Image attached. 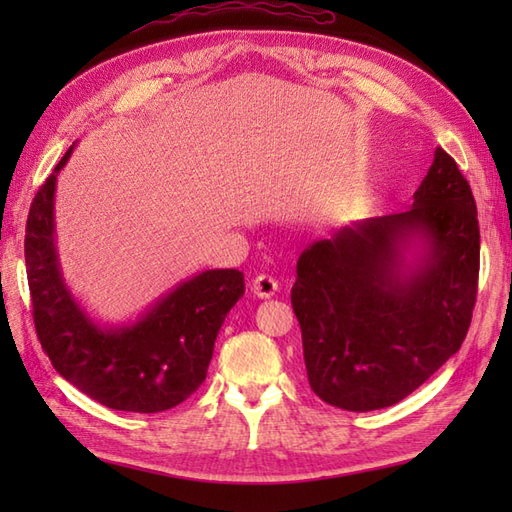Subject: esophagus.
I'll return each instance as SVG.
<instances>
[{
    "instance_id": "esophagus-1",
    "label": "esophagus",
    "mask_w": 512,
    "mask_h": 512,
    "mask_svg": "<svg viewBox=\"0 0 512 512\" xmlns=\"http://www.w3.org/2000/svg\"><path fill=\"white\" fill-rule=\"evenodd\" d=\"M250 288H253V292L259 299H270L277 292L279 284H277V279L273 275H257L253 279V286H250Z\"/></svg>"
}]
</instances>
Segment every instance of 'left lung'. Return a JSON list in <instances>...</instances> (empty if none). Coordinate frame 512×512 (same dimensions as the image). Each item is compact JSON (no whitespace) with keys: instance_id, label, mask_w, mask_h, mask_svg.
<instances>
[{"instance_id":"1","label":"left lung","mask_w":512,"mask_h":512,"mask_svg":"<svg viewBox=\"0 0 512 512\" xmlns=\"http://www.w3.org/2000/svg\"><path fill=\"white\" fill-rule=\"evenodd\" d=\"M413 238L423 257H401ZM480 224L469 182L436 149L413 206L343 226L303 250L292 286L314 394L345 411L391 407L460 350L469 332Z\"/></svg>"}]
</instances>
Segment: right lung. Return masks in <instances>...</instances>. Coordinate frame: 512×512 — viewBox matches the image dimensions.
<instances>
[{
	"mask_svg": "<svg viewBox=\"0 0 512 512\" xmlns=\"http://www.w3.org/2000/svg\"><path fill=\"white\" fill-rule=\"evenodd\" d=\"M72 147L41 184L26 222L32 319L52 367L85 396L118 411L156 413L180 405L209 369L213 345L244 273L204 270L123 328H101L70 295L54 246V187Z\"/></svg>",
	"mask_w": 512,
	"mask_h": 512,
	"instance_id": "obj_1",
	"label": "right lung"
}]
</instances>
